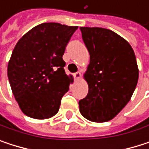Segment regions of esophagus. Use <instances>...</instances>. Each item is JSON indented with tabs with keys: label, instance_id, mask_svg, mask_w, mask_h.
<instances>
[{
	"label": "esophagus",
	"instance_id": "obj_1",
	"mask_svg": "<svg viewBox=\"0 0 149 149\" xmlns=\"http://www.w3.org/2000/svg\"><path fill=\"white\" fill-rule=\"evenodd\" d=\"M73 76H74L75 79H76V80H77V79H79V78L81 77V73L77 72L74 73V74H73Z\"/></svg>",
	"mask_w": 149,
	"mask_h": 149
}]
</instances>
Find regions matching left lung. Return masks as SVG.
Returning a JSON list of instances; mask_svg holds the SVG:
<instances>
[{
    "mask_svg": "<svg viewBox=\"0 0 149 149\" xmlns=\"http://www.w3.org/2000/svg\"><path fill=\"white\" fill-rule=\"evenodd\" d=\"M90 53L84 74L87 96L79 101L81 115L89 121L113 119L128 104L136 87L139 70L134 50L115 32L101 27H80Z\"/></svg>",
    "mask_w": 149,
    "mask_h": 149,
    "instance_id": "obj_1",
    "label": "left lung"
}]
</instances>
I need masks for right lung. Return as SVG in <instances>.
I'll use <instances>...</instances> for the list:
<instances>
[{"mask_svg":"<svg viewBox=\"0 0 149 149\" xmlns=\"http://www.w3.org/2000/svg\"><path fill=\"white\" fill-rule=\"evenodd\" d=\"M77 26L42 23L25 33L15 45L8 77L21 111L34 119L55 116L62 97L73 82L66 75L63 55Z\"/></svg>","mask_w":149,"mask_h":149,"instance_id":"add662e5","label":"right lung"}]
</instances>
